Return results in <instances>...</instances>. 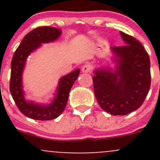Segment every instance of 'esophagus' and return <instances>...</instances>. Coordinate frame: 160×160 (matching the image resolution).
Listing matches in <instances>:
<instances>
[{
	"instance_id": "obj_1",
	"label": "esophagus",
	"mask_w": 160,
	"mask_h": 160,
	"mask_svg": "<svg viewBox=\"0 0 160 160\" xmlns=\"http://www.w3.org/2000/svg\"><path fill=\"white\" fill-rule=\"evenodd\" d=\"M90 70H91V67H90V64H85L82 67V72H89Z\"/></svg>"
}]
</instances>
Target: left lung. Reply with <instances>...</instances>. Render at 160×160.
<instances>
[{"label":"left lung","instance_id":"1","mask_svg":"<svg viewBox=\"0 0 160 160\" xmlns=\"http://www.w3.org/2000/svg\"><path fill=\"white\" fill-rule=\"evenodd\" d=\"M121 35L126 45L112 47L118 62L115 72L101 69L92 78L98 104L113 115H125L139 108L151 85L148 52L136 38L123 32Z\"/></svg>","mask_w":160,"mask_h":160}]
</instances>
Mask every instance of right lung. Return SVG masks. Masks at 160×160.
Instances as JSON below:
<instances>
[{"mask_svg": "<svg viewBox=\"0 0 160 160\" xmlns=\"http://www.w3.org/2000/svg\"><path fill=\"white\" fill-rule=\"evenodd\" d=\"M61 31L49 26L38 27L28 32L14 52L11 59L10 91L18 108L24 115L35 120H52L62 114L65 109L70 90L77 80L80 70L72 71L60 79L57 94L52 104L40 105L28 102L24 98L22 90V75L25 61L28 55L41 46V43L49 42L58 38Z\"/></svg>", "mask_w": 160, "mask_h": 160, "instance_id": "add662e5", "label": "right lung"}]
</instances>
